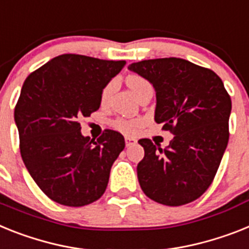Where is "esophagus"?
<instances>
[{"label": "esophagus", "instance_id": "34e87169", "mask_svg": "<svg viewBox=\"0 0 249 249\" xmlns=\"http://www.w3.org/2000/svg\"><path fill=\"white\" fill-rule=\"evenodd\" d=\"M137 143L134 138H130V137H126L125 138V144H126V147H130V145H134Z\"/></svg>", "mask_w": 249, "mask_h": 249}]
</instances>
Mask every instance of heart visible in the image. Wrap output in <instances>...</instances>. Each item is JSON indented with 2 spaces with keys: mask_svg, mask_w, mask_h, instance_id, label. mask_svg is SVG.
Returning <instances> with one entry per match:
<instances>
[{
  "mask_svg": "<svg viewBox=\"0 0 249 249\" xmlns=\"http://www.w3.org/2000/svg\"><path fill=\"white\" fill-rule=\"evenodd\" d=\"M144 83H147V81L141 76H130L128 78V85L133 92H134L139 86L144 85ZM111 89H112L111 83L106 86L105 89H104V92H102V101H105V100L107 99V96L108 93H110V91H111ZM142 124H143V121L139 120V119H126V118H118V119H115V120L111 123V125L116 129V130L121 131V133H124V134H128V135L137 134L138 130L141 129Z\"/></svg>",
  "mask_w": 249,
  "mask_h": 249,
  "instance_id": "obj_1",
  "label": "heart"
}]
</instances>
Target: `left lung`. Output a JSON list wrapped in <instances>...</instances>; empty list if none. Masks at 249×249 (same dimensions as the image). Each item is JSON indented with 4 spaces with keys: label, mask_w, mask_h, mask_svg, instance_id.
Returning <instances> with one entry per match:
<instances>
[{
    "label": "left lung",
    "mask_w": 249,
    "mask_h": 249,
    "mask_svg": "<svg viewBox=\"0 0 249 249\" xmlns=\"http://www.w3.org/2000/svg\"><path fill=\"white\" fill-rule=\"evenodd\" d=\"M157 96L154 119L172 133L167 149L141 139V187L153 201L181 206L195 201L212 185L229 141L231 100L215 72L181 58L131 63Z\"/></svg>",
    "instance_id": "8db88e82"
}]
</instances>
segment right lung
Returning a JSON list of instances; mask_svg holds the SVG:
<instances>
[{
    "mask_svg": "<svg viewBox=\"0 0 249 249\" xmlns=\"http://www.w3.org/2000/svg\"><path fill=\"white\" fill-rule=\"evenodd\" d=\"M125 64L62 54L25 79L15 106L20 153L35 183L60 205H89L105 192L124 137L106 129L91 141L78 120L99 110L105 86Z\"/></svg>",
    "mask_w": 249,
    "mask_h": 249,
    "instance_id": "right-lung-1",
    "label": "right lung"
}]
</instances>
